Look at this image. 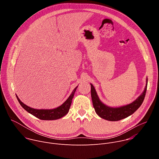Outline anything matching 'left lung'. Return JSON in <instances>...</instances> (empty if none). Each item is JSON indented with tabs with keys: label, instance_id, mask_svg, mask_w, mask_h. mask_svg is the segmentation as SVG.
<instances>
[{
	"label": "left lung",
	"instance_id": "8db88e82",
	"mask_svg": "<svg viewBox=\"0 0 159 159\" xmlns=\"http://www.w3.org/2000/svg\"><path fill=\"white\" fill-rule=\"evenodd\" d=\"M147 80H148L147 79ZM90 86H91V97L93 104L97 115L104 120L111 121H116L128 117L133 114L140 107L143 103L145 96L147 84H146L143 93L139 97V98L129 104L120 107H111L104 104L99 100L93 85L90 84Z\"/></svg>",
	"mask_w": 159,
	"mask_h": 159
}]
</instances>
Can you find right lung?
I'll return each instance as SVG.
<instances>
[{
    "label": "right lung",
    "instance_id": "add662e5",
    "mask_svg": "<svg viewBox=\"0 0 159 159\" xmlns=\"http://www.w3.org/2000/svg\"><path fill=\"white\" fill-rule=\"evenodd\" d=\"M77 87L74 89L69 98L66 100V101L62 105L53 109H36L30 107L24 103H22L17 96L16 97L21 106L32 115L41 120H55L62 118L69 112L72 99Z\"/></svg>",
    "mask_w": 159,
    "mask_h": 159
}]
</instances>
